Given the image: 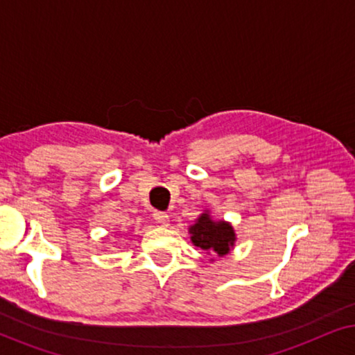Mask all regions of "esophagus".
I'll use <instances>...</instances> for the list:
<instances>
[{
  "label": "esophagus",
  "instance_id": "34e87169",
  "mask_svg": "<svg viewBox=\"0 0 355 355\" xmlns=\"http://www.w3.org/2000/svg\"><path fill=\"white\" fill-rule=\"evenodd\" d=\"M153 220L159 223L162 226H168L169 225V216L164 211H155L153 213Z\"/></svg>",
  "mask_w": 355,
  "mask_h": 355
}]
</instances>
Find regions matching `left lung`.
I'll return each mask as SVG.
<instances>
[{
  "label": "left lung",
  "mask_w": 355,
  "mask_h": 355,
  "mask_svg": "<svg viewBox=\"0 0 355 355\" xmlns=\"http://www.w3.org/2000/svg\"><path fill=\"white\" fill-rule=\"evenodd\" d=\"M192 242L200 249L215 252L220 257L226 255L232 245H234L236 234L231 225L225 221L215 223L210 220V215L203 213V215L196 221V225L191 226Z\"/></svg>",
  "instance_id": "8db88e82"
}]
</instances>
